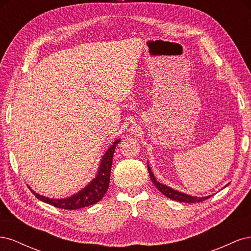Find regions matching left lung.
<instances>
[{
  "instance_id": "8db88e82",
  "label": "left lung",
  "mask_w": 251,
  "mask_h": 251,
  "mask_svg": "<svg viewBox=\"0 0 251 251\" xmlns=\"http://www.w3.org/2000/svg\"><path fill=\"white\" fill-rule=\"evenodd\" d=\"M148 170H149L151 180L153 181V183L158 188V191H160L165 197H168V198H170L172 200L179 201V202H185V203H197V202H202V201L206 200V199H208L211 197V195L206 196V197H196V196H191V195L178 192V191H176V189H174V188H172L168 185L162 184V183H160V182H158L156 180L155 176H154L153 172H151V170L150 168L149 162H148ZM227 185H228V184H227Z\"/></svg>"
}]
</instances>
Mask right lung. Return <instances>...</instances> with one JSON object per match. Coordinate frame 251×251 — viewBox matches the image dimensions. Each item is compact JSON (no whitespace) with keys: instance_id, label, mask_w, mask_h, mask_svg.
Instances as JSON below:
<instances>
[{"instance_id":"obj_1","label":"right lung","mask_w":251,"mask_h":251,"mask_svg":"<svg viewBox=\"0 0 251 251\" xmlns=\"http://www.w3.org/2000/svg\"><path fill=\"white\" fill-rule=\"evenodd\" d=\"M119 141L120 139L114 141L112 146L107 150V151H105L104 155L101 158L100 168H98V172L96 174L95 178L91 180L88 183V185L81 188L78 193L68 197V198L54 199V198H49V197L39 195L34 191H32V189L31 192L35 195V197L39 200L45 203H48L52 205V206H55L57 208H63V209H70V210L78 209V208L90 206V205H93L97 202H100L103 198L104 194L107 193L109 188L113 155H114V151H115L116 144Z\"/></svg>"}]
</instances>
